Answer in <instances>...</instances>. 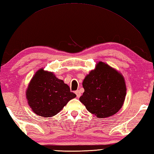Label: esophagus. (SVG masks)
Masks as SVG:
<instances>
[{"instance_id":"1","label":"esophagus","mask_w":154,"mask_h":154,"mask_svg":"<svg viewBox=\"0 0 154 154\" xmlns=\"http://www.w3.org/2000/svg\"><path fill=\"white\" fill-rule=\"evenodd\" d=\"M75 94H76V95H77V97L78 98L81 97V92H80V91H79V90L76 91H75Z\"/></svg>"}]
</instances>
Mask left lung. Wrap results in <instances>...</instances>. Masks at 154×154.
Instances as JSON below:
<instances>
[{
  "label": "left lung",
  "mask_w": 154,
  "mask_h": 154,
  "mask_svg": "<svg viewBox=\"0 0 154 154\" xmlns=\"http://www.w3.org/2000/svg\"><path fill=\"white\" fill-rule=\"evenodd\" d=\"M79 100L98 118L112 116L122 106L126 87L124 77L109 65L99 62L83 82Z\"/></svg>",
  "instance_id": "1"
}]
</instances>
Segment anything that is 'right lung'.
Returning <instances> with one entry per match:
<instances>
[{"label":"right lung","mask_w":154,"mask_h":154,"mask_svg":"<svg viewBox=\"0 0 154 154\" xmlns=\"http://www.w3.org/2000/svg\"><path fill=\"white\" fill-rule=\"evenodd\" d=\"M76 97L62 80L41 69L32 78L26 91L28 104L39 116L51 117Z\"/></svg>","instance_id":"add662e5"}]
</instances>
